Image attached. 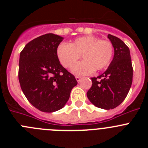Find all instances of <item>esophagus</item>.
Wrapping results in <instances>:
<instances>
[{
  "mask_svg": "<svg viewBox=\"0 0 148 148\" xmlns=\"http://www.w3.org/2000/svg\"><path fill=\"white\" fill-rule=\"evenodd\" d=\"M75 78H76V81L78 82H80L81 79H82V78H81V77H79V76H76V77H75Z\"/></svg>",
  "mask_w": 148,
  "mask_h": 148,
  "instance_id": "esophagus-1",
  "label": "esophagus"
}]
</instances>
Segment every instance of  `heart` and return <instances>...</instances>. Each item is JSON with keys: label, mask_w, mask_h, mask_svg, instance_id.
I'll use <instances>...</instances> for the list:
<instances>
[{"label": "heart", "mask_w": 148, "mask_h": 148, "mask_svg": "<svg viewBox=\"0 0 148 148\" xmlns=\"http://www.w3.org/2000/svg\"><path fill=\"white\" fill-rule=\"evenodd\" d=\"M56 54L60 63L66 68H71L82 56L84 61L72 69L76 75H86L108 67L113 56V47L108 40H100L94 35H85L75 39L70 44H60Z\"/></svg>", "instance_id": "heart-1"}]
</instances>
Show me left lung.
<instances>
[{
    "label": "left lung",
    "mask_w": 148,
    "mask_h": 148,
    "mask_svg": "<svg viewBox=\"0 0 148 148\" xmlns=\"http://www.w3.org/2000/svg\"><path fill=\"white\" fill-rule=\"evenodd\" d=\"M108 38L114 48V56L103 74L91 78L92 87L87 95L92 104L104 110L118 107L127 95L133 82V66L130 49L114 35Z\"/></svg>",
    "instance_id": "obj_1"
}]
</instances>
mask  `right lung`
Masks as SVG:
<instances>
[{
  "instance_id": "1",
  "label": "right lung",
  "mask_w": 148,
  "mask_h": 148,
  "mask_svg": "<svg viewBox=\"0 0 148 148\" xmlns=\"http://www.w3.org/2000/svg\"><path fill=\"white\" fill-rule=\"evenodd\" d=\"M63 39L45 34L29 42L20 54L18 79L21 90L30 104L42 112L53 113L64 108L78 84L57 57V47Z\"/></svg>"
}]
</instances>
